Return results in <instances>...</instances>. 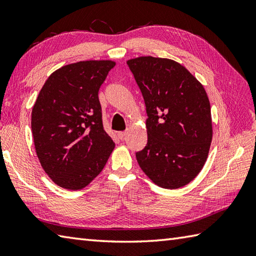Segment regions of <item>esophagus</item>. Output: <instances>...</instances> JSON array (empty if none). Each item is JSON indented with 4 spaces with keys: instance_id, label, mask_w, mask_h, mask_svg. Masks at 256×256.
I'll return each mask as SVG.
<instances>
[{
    "instance_id": "34e87169",
    "label": "esophagus",
    "mask_w": 256,
    "mask_h": 256,
    "mask_svg": "<svg viewBox=\"0 0 256 256\" xmlns=\"http://www.w3.org/2000/svg\"><path fill=\"white\" fill-rule=\"evenodd\" d=\"M125 135H126V132H118V138L120 140H123L125 138Z\"/></svg>"
}]
</instances>
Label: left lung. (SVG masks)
<instances>
[{"mask_svg":"<svg viewBox=\"0 0 256 256\" xmlns=\"http://www.w3.org/2000/svg\"><path fill=\"white\" fill-rule=\"evenodd\" d=\"M148 113V144L140 167L160 187L177 189L202 170L212 140L210 102L199 81L166 58L128 60Z\"/></svg>","mask_w":256,"mask_h":256,"instance_id":"8db88e82","label":"left lung"}]
</instances>
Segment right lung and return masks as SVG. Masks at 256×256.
Here are the masks:
<instances>
[{"mask_svg":"<svg viewBox=\"0 0 256 256\" xmlns=\"http://www.w3.org/2000/svg\"><path fill=\"white\" fill-rule=\"evenodd\" d=\"M111 60L67 64L50 76L32 111L38 160L58 186L78 190L99 175L114 148L104 131L99 89Z\"/></svg>","mask_w":256,"mask_h":256,"instance_id":"add662e5","label":"right lung"}]
</instances>
